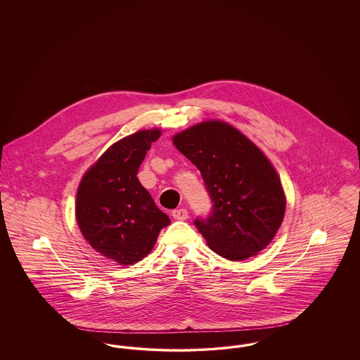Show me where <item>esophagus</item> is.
<instances>
[{
    "mask_svg": "<svg viewBox=\"0 0 360 360\" xmlns=\"http://www.w3.org/2000/svg\"><path fill=\"white\" fill-rule=\"evenodd\" d=\"M172 214L175 220H179V221H184V220H186L188 217L186 209H175V210H172Z\"/></svg>",
    "mask_w": 360,
    "mask_h": 360,
    "instance_id": "obj_1",
    "label": "esophagus"
}]
</instances>
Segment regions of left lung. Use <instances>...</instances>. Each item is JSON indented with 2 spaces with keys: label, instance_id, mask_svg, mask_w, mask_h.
I'll use <instances>...</instances> for the list:
<instances>
[{
  "label": "left lung",
  "instance_id": "1",
  "mask_svg": "<svg viewBox=\"0 0 360 360\" xmlns=\"http://www.w3.org/2000/svg\"><path fill=\"white\" fill-rule=\"evenodd\" d=\"M172 143L200 170L212 214L194 224L209 248L228 260L255 257L274 239L286 195L270 159L238 128L201 121L175 134Z\"/></svg>",
  "mask_w": 360,
  "mask_h": 360
}]
</instances>
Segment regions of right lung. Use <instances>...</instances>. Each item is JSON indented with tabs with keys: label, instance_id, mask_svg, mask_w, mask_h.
Listing matches in <instances>:
<instances>
[{
	"label": "right lung",
	"instance_id": "obj_1",
	"mask_svg": "<svg viewBox=\"0 0 360 360\" xmlns=\"http://www.w3.org/2000/svg\"><path fill=\"white\" fill-rule=\"evenodd\" d=\"M160 135L159 128H153L122 137L87 169L77 190L75 219L82 236L120 266L147 257L159 232L172 223L136 176Z\"/></svg>",
	"mask_w": 360,
	"mask_h": 360
}]
</instances>
